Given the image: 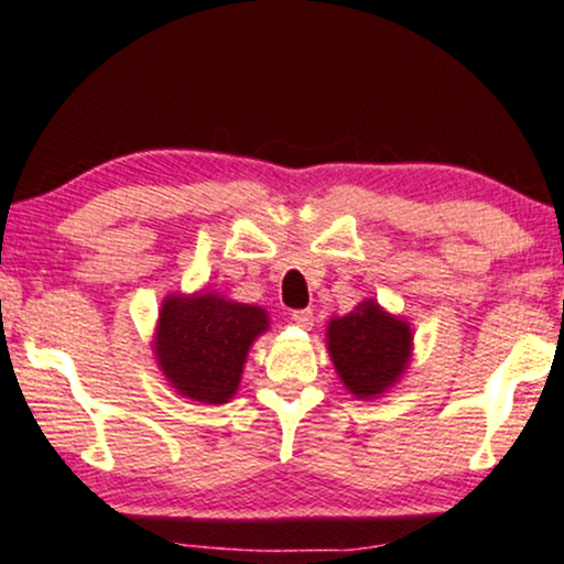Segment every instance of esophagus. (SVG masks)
Listing matches in <instances>:
<instances>
[{"instance_id":"1","label":"esophagus","mask_w":564,"mask_h":564,"mask_svg":"<svg viewBox=\"0 0 564 564\" xmlns=\"http://www.w3.org/2000/svg\"><path fill=\"white\" fill-rule=\"evenodd\" d=\"M290 319H293L297 327H311V324H314V311L311 308H301V311H293V314H290Z\"/></svg>"}]
</instances>
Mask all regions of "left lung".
Instances as JSON below:
<instances>
[{
	"instance_id": "8db88e82",
	"label": "left lung",
	"mask_w": 564,
	"mask_h": 564,
	"mask_svg": "<svg viewBox=\"0 0 564 564\" xmlns=\"http://www.w3.org/2000/svg\"><path fill=\"white\" fill-rule=\"evenodd\" d=\"M327 340L337 375L359 399L393 386L412 350L409 324L386 314L372 301L329 322Z\"/></svg>"
}]
</instances>
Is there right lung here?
Listing matches in <instances>:
<instances>
[{
    "label": "right lung",
    "mask_w": 564,
    "mask_h": 564,
    "mask_svg": "<svg viewBox=\"0 0 564 564\" xmlns=\"http://www.w3.org/2000/svg\"><path fill=\"white\" fill-rule=\"evenodd\" d=\"M267 327V311L258 306L218 295L169 297L155 354L178 393L203 403H227L240 386L250 343Z\"/></svg>",
    "instance_id": "obj_1"
}]
</instances>
